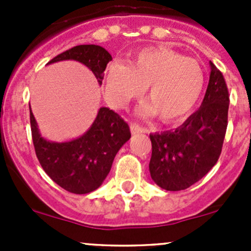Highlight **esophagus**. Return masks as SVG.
<instances>
[{
    "label": "esophagus",
    "mask_w": 251,
    "mask_h": 251,
    "mask_svg": "<svg viewBox=\"0 0 251 251\" xmlns=\"http://www.w3.org/2000/svg\"><path fill=\"white\" fill-rule=\"evenodd\" d=\"M130 128H131V133H132V135H138V133L146 132V128L142 127V126L137 125V124H135V123L131 124Z\"/></svg>",
    "instance_id": "obj_1"
}]
</instances>
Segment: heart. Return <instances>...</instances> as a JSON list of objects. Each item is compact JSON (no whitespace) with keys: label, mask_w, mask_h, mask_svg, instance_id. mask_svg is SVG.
Wrapping results in <instances>:
<instances>
[{"label":"heart","mask_w":251,"mask_h":251,"mask_svg":"<svg viewBox=\"0 0 251 251\" xmlns=\"http://www.w3.org/2000/svg\"><path fill=\"white\" fill-rule=\"evenodd\" d=\"M205 73L201 63L168 47H147L132 54L130 64L114 60L104 73L108 102L125 108L147 87L146 115L158 114L164 123H178L193 111L201 97Z\"/></svg>","instance_id":"obj_1"}]
</instances>
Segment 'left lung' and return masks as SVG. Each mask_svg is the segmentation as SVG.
I'll return each instance as SVG.
<instances>
[{
	"label": "left lung",
	"instance_id": "obj_1",
	"mask_svg": "<svg viewBox=\"0 0 251 251\" xmlns=\"http://www.w3.org/2000/svg\"><path fill=\"white\" fill-rule=\"evenodd\" d=\"M209 85L201 108L174 131L149 135L153 181L166 191L187 189L217 163L228 124L229 95L222 73L210 62Z\"/></svg>",
	"mask_w": 251,
	"mask_h": 251
}]
</instances>
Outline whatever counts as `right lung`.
<instances>
[{"label":"right lung","instance_id":"1","mask_svg":"<svg viewBox=\"0 0 251 251\" xmlns=\"http://www.w3.org/2000/svg\"><path fill=\"white\" fill-rule=\"evenodd\" d=\"M68 59L85 64L102 83L111 55L97 45H80L58 54L48 64ZM30 125L35 153L45 173L58 186L74 194L97 189L109 174L119 149L131 137L127 123L108 108H100L90 130L70 142L55 143L41 137L31 110Z\"/></svg>","mask_w":251,"mask_h":251}]
</instances>
